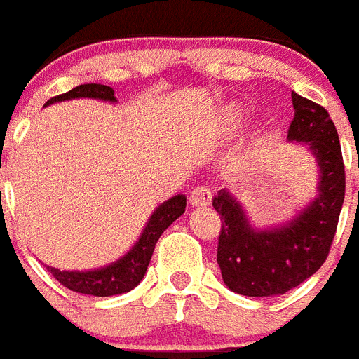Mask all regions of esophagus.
<instances>
[{
	"label": "esophagus",
	"mask_w": 359,
	"mask_h": 359,
	"mask_svg": "<svg viewBox=\"0 0 359 359\" xmlns=\"http://www.w3.org/2000/svg\"><path fill=\"white\" fill-rule=\"evenodd\" d=\"M189 204L194 208H204L212 204V191L208 186H198L189 195Z\"/></svg>",
	"instance_id": "esophagus-1"
}]
</instances>
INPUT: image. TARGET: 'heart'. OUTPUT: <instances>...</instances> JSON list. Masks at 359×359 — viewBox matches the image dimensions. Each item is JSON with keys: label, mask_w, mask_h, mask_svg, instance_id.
I'll list each match as a JSON object with an SVG mask.
<instances>
[{"label": "heart", "mask_w": 359, "mask_h": 359, "mask_svg": "<svg viewBox=\"0 0 359 359\" xmlns=\"http://www.w3.org/2000/svg\"><path fill=\"white\" fill-rule=\"evenodd\" d=\"M245 120V111L239 105H226L219 116V128L224 133H233Z\"/></svg>", "instance_id": "1"}]
</instances>
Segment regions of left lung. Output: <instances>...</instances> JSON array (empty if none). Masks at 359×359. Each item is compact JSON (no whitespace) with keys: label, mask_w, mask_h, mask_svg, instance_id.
I'll return each mask as SVG.
<instances>
[{"label":"left lung","mask_w":359,"mask_h":359,"mask_svg":"<svg viewBox=\"0 0 359 359\" xmlns=\"http://www.w3.org/2000/svg\"><path fill=\"white\" fill-rule=\"evenodd\" d=\"M294 120L288 142L301 144L318 164V194L281 224L257 228L230 189H221L213 208L222 228L217 263L231 292L273 297L318 272L332 245L345 198V165L332 118L325 107L292 93Z\"/></svg>","instance_id":"left-lung-1"}]
</instances>
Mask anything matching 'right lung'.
Returning a JSON list of instances; mask_svg holds the SVG:
<instances>
[{"label": "right lung", "mask_w": 359, "mask_h": 359, "mask_svg": "<svg viewBox=\"0 0 359 359\" xmlns=\"http://www.w3.org/2000/svg\"><path fill=\"white\" fill-rule=\"evenodd\" d=\"M78 98H95V100L116 104V96H114V91L109 86L82 83V86L74 87L69 93L54 96L45 105H53L56 102L65 100H78ZM184 212L186 195L182 194L173 195L171 198L164 201L161 206H156L151 217L147 219L137 243L122 257L116 259L114 263L95 268V270H58V268L53 266L47 268L62 283L63 287H67L72 292H78V294L109 297L133 290L138 283L142 281L147 264L151 261L153 250H155L158 237L164 233L168 226H171V222L177 221Z\"/></svg>", "instance_id": "right-lung-1"}]
</instances>
